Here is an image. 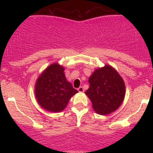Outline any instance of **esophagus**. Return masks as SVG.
Here are the masks:
<instances>
[{
  "label": "esophagus",
  "mask_w": 153,
  "mask_h": 153,
  "mask_svg": "<svg viewBox=\"0 0 153 153\" xmlns=\"http://www.w3.org/2000/svg\"><path fill=\"white\" fill-rule=\"evenodd\" d=\"M78 91H79V92H80V93H82V92H84V89H83V88H82V86L79 87L78 88Z\"/></svg>",
  "instance_id": "esophagus-1"
}]
</instances>
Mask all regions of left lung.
I'll list each match as a JSON object with an SVG mask.
<instances>
[{
  "label": "left lung",
  "instance_id": "left-lung-1",
  "mask_svg": "<svg viewBox=\"0 0 153 153\" xmlns=\"http://www.w3.org/2000/svg\"><path fill=\"white\" fill-rule=\"evenodd\" d=\"M90 87L85 94L93 108L99 114H108L122 104L125 96V85L122 77L112 67L96 70L88 80Z\"/></svg>",
  "mask_w": 153,
  "mask_h": 153
}]
</instances>
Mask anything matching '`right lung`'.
<instances>
[{
	"mask_svg": "<svg viewBox=\"0 0 153 153\" xmlns=\"http://www.w3.org/2000/svg\"><path fill=\"white\" fill-rule=\"evenodd\" d=\"M78 91L67 81L63 67L51 65L40 75L35 85L38 103L49 111L59 112L65 108L69 99Z\"/></svg>",
	"mask_w": 153,
	"mask_h": 153,
	"instance_id": "1",
	"label": "right lung"
}]
</instances>
